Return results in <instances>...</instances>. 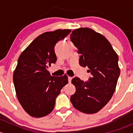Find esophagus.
Here are the masks:
<instances>
[{
	"label": "esophagus",
	"instance_id": "esophagus-1",
	"mask_svg": "<svg viewBox=\"0 0 133 133\" xmlns=\"http://www.w3.org/2000/svg\"><path fill=\"white\" fill-rule=\"evenodd\" d=\"M72 78H73L71 77V76H68V82H69V83L71 82Z\"/></svg>",
	"mask_w": 133,
	"mask_h": 133
}]
</instances>
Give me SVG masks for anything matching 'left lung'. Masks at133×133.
I'll return each instance as SVG.
<instances>
[{"label":"left lung","mask_w":133,"mask_h":133,"mask_svg":"<svg viewBox=\"0 0 133 133\" xmlns=\"http://www.w3.org/2000/svg\"><path fill=\"white\" fill-rule=\"evenodd\" d=\"M70 36L81 55L79 64L88 66L92 75L87 82L72 79L76 91L70 100L78 111L96 113L108 104L116 89L120 73L118 57L106 38L90 28L75 29Z\"/></svg>","instance_id":"obj_1"}]
</instances>
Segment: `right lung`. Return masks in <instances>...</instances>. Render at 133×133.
<instances>
[{
  "label": "right lung",
  "mask_w": 133,
  "mask_h": 133,
  "mask_svg": "<svg viewBox=\"0 0 133 133\" xmlns=\"http://www.w3.org/2000/svg\"><path fill=\"white\" fill-rule=\"evenodd\" d=\"M70 29H57L37 37L21 53L13 73L17 98L30 116H46L54 109L56 98L68 83V76H51L48 71L57 61L55 45L70 33Z\"/></svg>",
  "instance_id": "obj_1"
}]
</instances>
